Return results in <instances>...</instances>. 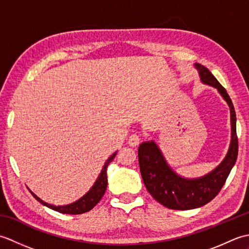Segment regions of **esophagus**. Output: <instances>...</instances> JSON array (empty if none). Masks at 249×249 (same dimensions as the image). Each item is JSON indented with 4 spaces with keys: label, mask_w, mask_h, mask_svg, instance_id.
<instances>
[{
    "label": "esophagus",
    "mask_w": 249,
    "mask_h": 249,
    "mask_svg": "<svg viewBox=\"0 0 249 249\" xmlns=\"http://www.w3.org/2000/svg\"><path fill=\"white\" fill-rule=\"evenodd\" d=\"M139 142H140V137H139L138 134L130 135L129 139H128V144L130 146H137L139 144Z\"/></svg>",
    "instance_id": "34e87169"
}]
</instances>
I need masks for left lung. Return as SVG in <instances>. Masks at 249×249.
Segmentation results:
<instances>
[{"label":"left lung","instance_id":"8db88e82","mask_svg":"<svg viewBox=\"0 0 249 249\" xmlns=\"http://www.w3.org/2000/svg\"><path fill=\"white\" fill-rule=\"evenodd\" d=\"M201 81L214 87L229 105L231 115V142L225 160L213 171L197 178L178 176L169 167L162 153L154 141L142 142L138 150L139 167L146 189L157 202L171 210L200 208L218 195L234 166L239 152L236 136V115L233 104L226 89L203 65L195 64Z\"/></svg>","mask_w":249,"mask_h":249}]
</instances>
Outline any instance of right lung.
Instances as JSON below:
<instances>
[{"instance_id":"right-lung-1","label":"right lung","mask_w":249,"mask_h":249,"mask_svg":"<svg viewBox=\"0 0 249 249\" xmlns=\"http://www.w3.org/2000/svg\"><path fill=\"white\" fill-rule=\"evenodd\" d=\"M116 155V152L113 153L112 155H111L107 161L105 162V165L102 169V171H100L99 177L97 178L96 182L94 183V185L92 186V188L89 190V192L81 197L79 200H77L76 202L71 203V204H67V205H52L45 202V201L41 200L40 198L37 197V196L32 193L31 190V194L33 195V197L37 200L39 201V202L46 205L47 208H49L51 210H54L56 212H60L63 214H71V215H76V214H82V213H86L89 212V211H91L95 205H96L100 199L103 198V196L106 192V188H107V184H108V179H107V168L109 163L113 160V158Z\"/></svg>"}]
</instances>
